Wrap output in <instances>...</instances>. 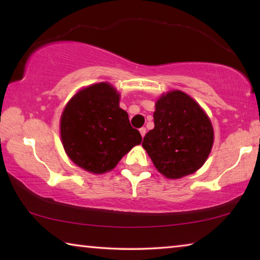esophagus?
Returning <instances> with one entry per match:
<instances>
[{
  "label": "esophagus",
  "mask_w": 260,
  "mask_h": 260,
  "mask_svg": "<svg viewBox=\"0 0 260 260\" xmlns=\"http://www.w3.org/2000/svg\"><path fill=\"white\" fill-rule=\"evenodd\" d=\"M140 133H141V136H142V138H144V135H146V133H147L146 127H141V128H140Z\"/></svg>",
  "instance_id": "1"
}]
</instances>
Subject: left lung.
<instances>
[{"mask_svg": "<svg viewBox=\"0 0 260 260\" xmlns=\"http://www.w3.org/2000/svg\"><path fill=\"white\" fill-rule=\"evenodd\" d=\"M153 122L142 147L162 175L179 179L204 164L212 149L213 128L190 96L180 90L162 95L156 103Z\"/></svg>", "mask_w": 260, "mask_h": 260, "instance_id": "8db88e82", "label": "left lung"}]
</instances>
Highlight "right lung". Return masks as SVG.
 I'll return each mask as SVG.
<instances>
[{
	"label": "right lung",
	"mask_w": 260,
	"mask_h": 260,
	"mask_svg": "<svg viewBox=\"0 0 260 260\" xmlns=\"http://www.w3.org/2000/svg\"><path fill=\"white\" fill-rule=\"evenodd\" d=\"M60 138L74 164L99 174L112 170L142 142L128 114L119 108V94L107 82L95 83L73 96L61 114Z\"/></svg>",
	"instance_id": "right-lung-1"
}]
</instances>
